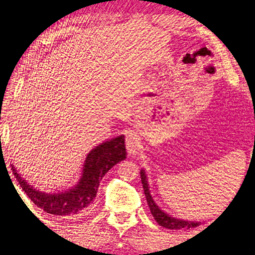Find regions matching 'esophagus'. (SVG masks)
Here are the masks:
<instances>
[{
  "mask_svg": "<svg viewBox=\"0 0 255 255\" xmlns=\"http://www.w3.org/2000/svg\"><path fill=\"white\" fill-rule=\"evenodd\" d=\"M126 149H127V152L129 154H134L138 152L139 150V137L136 132H132V131H129L126 134Z\"/></svg>",
  "mask_w": 255,
  "mask_h": 255,
  "instance_id": "1",
  "label": "esophagus"
}]
</instances>
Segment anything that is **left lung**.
<instances>
[{"label":"left lung","mask_w":255,"mask_h":255,"mask_svg":"<svg viewBox=\"0 0 255 255\" xmlns=\"http://www.w3.org/2000/svg\"><path fill=\"white\" fill-rule=\"evenodd\" d=\"M140 176H141V182L143 185L144 195H145V198H147V203H148L151 214H152L154 220L160 226L164 227V228H167V229H189V228H194V227L198 226V223H194V221H187V220L186 221L180 220V219L170 217L169 215L163 213V211H162L158 207V206L155 205L152 197H151L150 192H149V187H148L147 177H145L143 171L140 172Z\"/></svg>","instance_id":"8db88e82"}]
</instances>
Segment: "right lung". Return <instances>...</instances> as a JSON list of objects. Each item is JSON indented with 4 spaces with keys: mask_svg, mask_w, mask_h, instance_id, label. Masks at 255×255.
Returning <instances> with one entry per match:
<instances>
[{
    "mask_svg": "<svg viewBox=\"0 0 255 255\" xmlns=\"http://www.w3.org/2000/svg\"><path fill=\"white\" fill-rule=\"evenodd\" d=\"M126 159L125 138L119 136L97 145L86 156L83 175L74 188L61 194H45L32 188L12 165L13 174L37 207L55 216H78L85 213L96 197L100 182L108 170Z\"/></svg>",
    "mask_w": 255,
    "mask_h": 255,
    "instance_id": "1",
    "label": "right lung"
}]
</instances>
